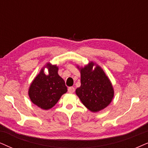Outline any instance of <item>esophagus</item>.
<instances>
[{"mask_svg":"<svg viewBox=\"0 0 148 148\" xmlns=\"http://www.w3.org/2000/svg\"><path fill=\"white\" fill-rule=\"evenodd\" d=\"M68 92L70 93H73L74 92V91H75V89H74V88L73 87H70L68 88Z\"/></svg>","mask_w":148,"mask_h":148,"instance_id":"34e87169","label":"esophagus"}]
</instances>
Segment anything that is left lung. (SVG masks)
<instances>
[{"label": "left lung", "instance_id": "1", "mask_svg": "<svg viewBox=\"0 0 148 148\" xmlns=\"http://www.w3.org/2000/svg\"><path fill=\"white\" fill-rule=\"evenodd\" d=\"M80 72V87L76 94L85 107L93 113L105 108L114 97V89L109 78L100 65L90 61L84 67L77 65Z\"/></svg>", "mask_w": 148, "mask_h": 148}]
</instances>
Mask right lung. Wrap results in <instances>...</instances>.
<instances>
[{
  "label": "right lung",
  "mask_w": 148,
  "mask_h": 148,
  "mask_svg": "<svg viewBox=\"0 0 148 148\" xmlns=\"http://www.w3.org/2000/svg\"><path fill=\"white\" fill-rule=\"evenodd\" d=\"M48 68L49 74L44 73ZM57 65L47 63L35 76L29 89V96L31 102L44 110L53 107L63 94L68 91L65 81L58 74Z\"/></svg>",
  "instance_id": "right-lung-1"
}]
</instances>
